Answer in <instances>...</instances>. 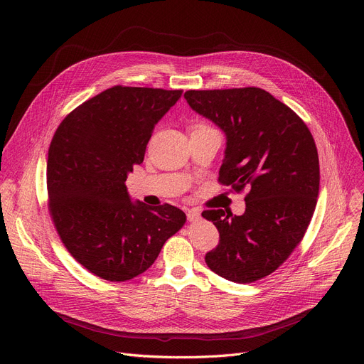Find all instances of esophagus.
I'll list each match as a JSON object with an SVG mask.
<instances>
[{
	"label": "esophagus",
	"mask_w": 364,
	"mask_h": 364,
	"mask_svg": "<svg viewBox=\"0 0 364 364\" xmlns=\"http://www.w3.org/2000/svg\"><path fill=\"white\" fill-rule=\"evenodd\" d=\"M187 220L192 221V223L199 221V220H200V211H199V209L193 208L192 211H188V213H187Z\"/></svg>",
	"instance_id": "1"
}]
</instances>
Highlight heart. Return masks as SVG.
I'll return each instance as SVG.
<instances>
[{
    "label": "heart",
    "mask_w": 364,
    "mask_h": 364,
    "mask_svg": "<svg viewBox=\"0 0 364 364\" xmlns=\"http://www.w3.org/2000/svg\"><path fill=\"white\" fill-rule=\"evenodd\" d=\"M199 128H206V127H205V125H196V127H193V131H195V129H199Z\"/></svg>",
    "instance_id": "1"
}]
</instances>
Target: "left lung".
Returning <instances> with one entry per match:
<instances>
[{"label": "left lung", "mask_w": 364, "mask_h": 364, "mask_svg": "<svg viewBox=\"0 0 364 364\" xmlns=\"http://www.w3.org/2000/svg\"><path fill=\"white\" fill-rule=\"evenodd\" d=\"M184 97L225 134L218 181L250 190L242 215L202 213L220 233L205 262L227 280L252 283L277 270L307 232L320 184L314 139L291 107L257 87L190 90Z\"/></svg>", "instance_id": "obj_1"}]
</instances>
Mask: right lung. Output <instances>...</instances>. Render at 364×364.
Here are the masks:
<instances>
[{"mask_svg": "<svg viewBox=\"0 0 364 364\" xmlns=\"http://www.w3.org/2000/svg\"><path fill=\"white\" fill-rule=\"evenodd\" d=\"M181 94L114 85L72 110L54 132L50 215L69 254L100 279L125 282L144 273L186 223L172 205L132 202L125 186L155 125Z\"/></svg>", "mask_w": 364, "mask_h": 364, "instance_id": "obj_1", "label": "right lung"}]
</instances>
